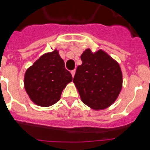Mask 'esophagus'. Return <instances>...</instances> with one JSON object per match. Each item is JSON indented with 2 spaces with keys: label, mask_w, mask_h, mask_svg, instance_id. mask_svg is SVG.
Returning a JSON list of instances; mask_svg holds the SVG:
<instances>
[{
  "label": "esophagus",
  "mask_w": 150,
  "mask_h": 150,
  "mask_svg": "<svg viewBox=\"0 0 150 150\" xmlns=\"http://www.w3.org/2000/svg\"><path fill=\"white\" fill-rule=\"evenodd\" d=\"M75 70H72V71H71V75H72V77H74V75H75Z\"/></svg>",
  "instance_id": "obj_1"
}]
</instances>
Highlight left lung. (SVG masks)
I'll return each mask as SVG.
<instances>
[{
	"label": "left lung",
	"instance_id": "left-lung-1",
	"mask_svg": "<svg viewBox=\"0 0 150 150\" xmlns=\"http://www.w3.org/2000/svg\"><path fill=\"white\" fill-rule=\"evenodd\" d=\"M81 60L73 82L82 103L95 110L106 109L115 103L122 87L119 63L103 50L92 52L89 48L81 54Z\"/></svg>",
	"mask_w": 150,
	"mask_h": 150
}]
</instances>
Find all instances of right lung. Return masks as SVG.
<instances>
[{"instance_id": "1", "label": "right lung", "mask_w": 150, "mask_h": 150, "mask_svg": "<svg viewBox=\"0 0 150 150\" xmlns=\"http://www.w3.org/2000/svg\"><path fill=\"white\" fill-rule=\"evenodd\" d=\"M72 81L57 49L41 55L24 74V88L35 104L51 106L59 101L63 89Z\"/></svg>"}]
</instances>
